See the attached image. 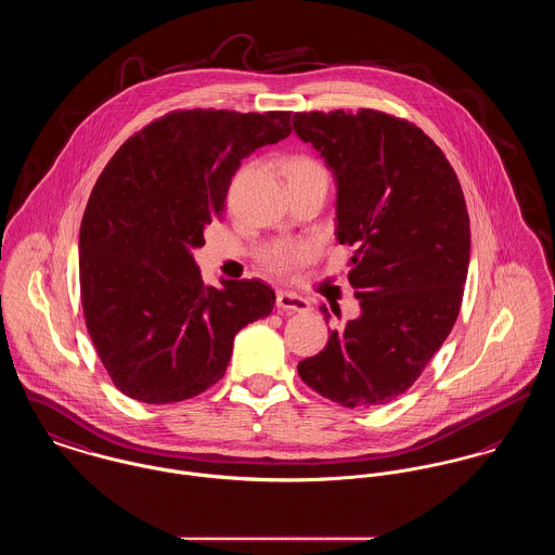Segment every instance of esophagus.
Listing matches in <instances>:
<instances>
[{"label":"esophagus","instance_id":"34e87169","mask_svg":"<svg viewBox=\"0 0 555 555\" xmlns=\"http://www.w3.org/2000/svg\"><path fill=\"white\" fill-rule=\"evenodd\" d=\"M275 302H278V307H280L282 311H299V313H302V311H309V301L299 297L297 293L280 291Z\"/></svg>","mask_w":555,"mask_h":555}]
</instances>
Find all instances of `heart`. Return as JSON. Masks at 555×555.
<instances>
[{"instance_id":"1","label":"heart","mask_w":555,"mask_h":555,"mask_svg":"<svg viewBox=\"0 0 555 555\" xmlns=\"http://www.w3.org/2000/svg\"><path fill=\"white\" fill-rule=\"evenodd\" d=\"M248 169H242L235 178V182H240V178L246 173ZM286 176L288 182H299V180H311V178H326V167L309 156V154H295L288 158L286 163ZM318 254V246L311 242H302V240H280L275 244H271L269 248H264L260 254V260L275 273L288 275L297 269L305 267L307 262H311Z\"/></svg>"}]
</instances>
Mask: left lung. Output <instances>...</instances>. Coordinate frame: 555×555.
Segmentation results:
<instances>
[{
    "instance_id": "8db88e82",
    "label": "left lung",
    "mask_w": 555,
    "mask_h": 555,
    "mask_svg": "<svg viewBox=\"0 0 555 555\" xmlns=\"http://www.w3.org/2000/svg\"><path fill=\"white\" fill-rule=\"evenodd\" d=\"M293 122L335 173V235L353 248L348 280L360 301V315L333 328L326 348L299 362V375L350 409L390 403L422 375L460 313L470 224L457 176L420 127L379 109L297 112Z\"/></svg>"
}]
</instances>
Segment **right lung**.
Listing matches in <instances>:
<instances>
[{
	"instance_id": "right-lung-1",
	"label": "right lung",
	"mask_w": 555,
	"mask_h": 555,
	"mask_svg": "<svg viewBox=\"0 0 555 555\" xmlns=\"http://www.w3.org/2000/svg\"><path fill=\"white\" fill-rule=\"evenodd\" d=\"M291 131V112L173 109L101 171L80 224V299L122 395L151 404L202 395L222 379L235 335L271 313V286H205L191 250L222 218L242 158Z\"/></svg>"
}]
</instances>
